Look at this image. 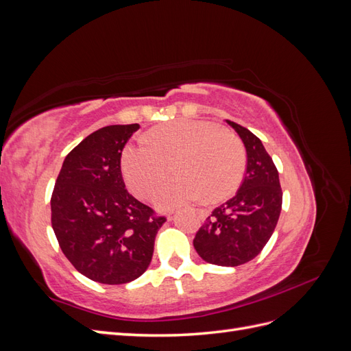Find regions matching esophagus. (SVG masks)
Segmentation results:
<instances>
[{
  "mask_svg": "<svg viewBox=\"0 0 351 351\" xmlns=\"http://www.w3.org/2000/svg\"><path fill=\"white\" fill-rule=\"evenodd\" d=\"M199 215H200V217H205V212H204V210H200V212H199ZM169 219H171V218H169Z\"/></svg>",
  "mask_w": 351,
  "mask_h": 351,
  "instance_id": "34e87169",
  "label": "esophagus"
}]
</instances>
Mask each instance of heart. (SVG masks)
Wrapping results in <instances>:
<instances>
[{
	"label": "heart",
	"mask_w": 351,
	"mask_h": 351,
	"mask_svg": "<svg viewBox=\"0 0 351 351\" xmlns=\"http://www.w3.org/2000/svg\"><path fill=\"white\" fill-rule=\"evenodd\" d=\"M174 164L177 177L154 195L158 209L187 206L205 196L217 202L239 187L246 168V152L237 136L200 120H177L158 125L145 139L123 151L125 183L139 197H147Z\"/></svg>",
	"instance_id": "1"
}]
</instances>
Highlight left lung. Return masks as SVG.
I'll list each match as a JSON object with an SVG mask.
<instances>
[{"instance_id": "left-lung-1", "label": "left lung", "mask_w": 351, "mask_h": 351, "mask_svg": "<svg viewBox=\"0 0 351 351\" xmlns=\"http://www.w3.org/2000/svg\"><path fill=\"white\" fill-rule=\"evenodd\" d=\"M226 121L246 147V174L236 196L212 210L196 232L193 246L205 262L239 267L256 258L271 239L281 214L282 192L277 167L259 137Z\"/></svg>"}]
</instances>
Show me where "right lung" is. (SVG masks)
<instances>
[{"label": "right lung", "instance_id": "1", "mask_svg": "<svg viewBox=\"0 0 351 351\" xmlns=\"http://www.w3.org/2000/svg\"><path fill=\"white\" fill-rule=\"evenodd\" d=\"M139 124L93 132L66 156L51 197L52 230L66 258L101 284L130 282L152 261L165 222L125 190L121 152Z\"/></svg>", "mask_w": 351, "mask_h": 351}]
</instances>
